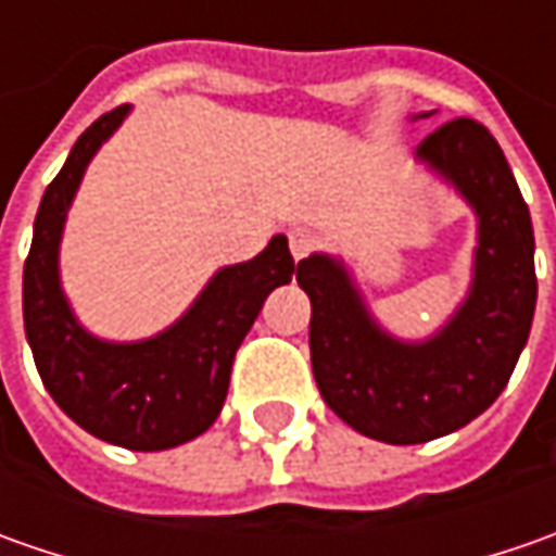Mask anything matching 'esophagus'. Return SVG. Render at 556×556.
<instances>
[{
  "label": "esophagus",
  "mask_w": 556,
  "mask_h": 556,
  "mask_svg": "<svg viewBox=\"0 0 556 556\" xmlns=\"http://www.w3.org/2000/svg\"><path fill=\"white\" fill-rule=\"evenodd\" d=\"M312 250H315V235L306 231V228H293V231H290V253H293V260H296V263L306 260Z\"/></svg>",
  "instance_id": "obj_1"
}]
</instances>
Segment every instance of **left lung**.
Wrapping results in <instances>:
<instances>
[{"label":"left lung","instance_id":"8db88e82","mask_svg":"<svg viewBox=\"0 0 556 556\" xmlns=\"http://www.w3.org/2000/svg\"><path fill=\"white\" fill-rule=\"evenodd\" d=\"M415 161L477 216L470 288L437 333L402 340L387 331L340 256L312 253L296 266L312 303L321 399L362 437L390 445L448 437L480 417L517 368L539 296L529 206L492 132L467 117L442 123L417 144Z\"/></svg>","mask_w":556,"mask_h":556}]
</instances>
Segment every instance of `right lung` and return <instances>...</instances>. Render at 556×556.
I'll return each instance as SVG.
<instances>
[{
	"label": "right lung",
	"mask_w": 556,
	"mask_h": 556,
	"mask_svg": "<svg viewBox=\"0 0 556 556\" xmlns=\"http://www.w3.org/2000/svg\"><path fill=\"white\" fill-rule=\"evenodd\" d=\"M126 117L129 104L98 117L42 194L24 263V331L46 390L74 424L119 448L163 452L213 427L241 340L296 266L288 238L275 235L260 256L219 268L161 333L117 343L86 331L61 288V238L86 166Z\"/></svg>",
	"instance_id": "right-lung-1"
}]
</instances>
